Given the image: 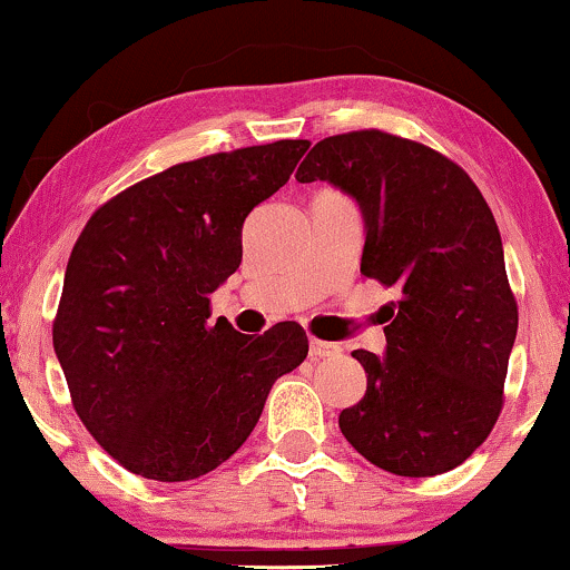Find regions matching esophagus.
<instances>
[{"mask_svg":"<svg viewBox=\"0 0 570 570\" xmlns=\"http://www.w3.org/2000/svg\"><path fill=\"white\" fill-rule=\"evenodd\" d=\"M307 353H311L313 361H321V358H334V355L340 353V347L334 345V342H324V340H315L311 337L307 342Z\"/></svg>","mask_w":570,"mask_h":570,"instance_id":"esophagus-1","label":"esophagus"}]
</instances>
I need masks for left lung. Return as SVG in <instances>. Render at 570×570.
Wrapping results in <instances>:
<instances>
[{"mask_svg": "<svg viewBox=\"0 0 570 570\" xmlns=\"http://www.w3.org/2000/svg\"><path fill=\"white\" fill-rule=\"evenodd\" d=\"M294 177L324 180L358 204L361 273L397 292L385 353H353L366 395L340 414L342 435L403 478L459 468L502 411L518 334L489 204L454 161L380 129L315 142Z\"/></svg>", "mask_w": 570, "mask_h": 570, "instance_id": "obj_1", "label": "left lung"}]
</instances>
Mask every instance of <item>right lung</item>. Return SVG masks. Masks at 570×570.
I'll return each instance as SVG.
<instances>
[{
    "mask_svg": "<svg viewBox=\"0 0 570 570\" xmlns=\"http://www.w3.org/2000/svg\"><path fill=\"white\" fill-rule=\"evenodd\" d=\"M307 140L175 164L89 217L66 267L52 345L73 409L121 468L180 483L242 449L303 326L263 337L209 324V294L242 265L244 219L286 185Z\"/></svg>",
    "mask_w": 570,
    "mask_h": 570,
    "instance_id": "add662e5",
    "label": "right lung"
}]
</instances>
